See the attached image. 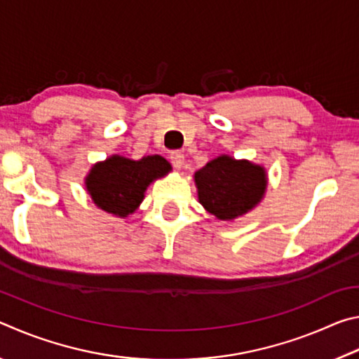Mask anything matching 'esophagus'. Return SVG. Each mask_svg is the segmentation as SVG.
I'll list each match as a JSON object with an SVG mask.
<instances>
[{
  "instance_id": "esophagus-1",
  "label": "esophagus",
  "mask_w": 359,
  "mask_h": 359,
  "mask_svg": "<svg viewBox=\"0 0 359 359\" xmlns=\"http://www.w3.org/2000/svg\"><path fill=\"white\" fill-rule=\"evenodd\" d=\"M169 160H171L174 168L180 169L182 165H184V161H185V156H184V154H182V151H172V154L169 155Z\"/></svg>"
}]
</instances>
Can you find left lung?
I'll list each match as a JSON object with an SVG mask.
<instances>
[{"mask_svg": "<svg viewBox=\"0 0 359 359\" xmlns=\"http://www.w3.org/2000/svg\"><path fill=\"white\" fill-rule=\"evenodd\" d=\"M199 203L220 220H233L259 203L266 190L264 169L222 155L194 174Z\"/></svg>", "mask_w": 359, "mask_h": 359, "instance_id": "left-lung-1", "label": "left lung"}]
</instances>
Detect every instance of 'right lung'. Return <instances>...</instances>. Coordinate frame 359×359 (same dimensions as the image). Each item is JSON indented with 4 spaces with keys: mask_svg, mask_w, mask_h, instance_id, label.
<instances>
[{
    "mask_svg": "<svg viewBox=\"0 0 359 359\" xmlns=\"http://www.w3.org/2000/svg\"><path fill=\"white\" fill-rule=\"evenodd\" d=\"M171 165L160 155L144 156L133 161L114 155L92 168L87 177V190L100 209L126 217L142 203L150 182L169 172Z\"/></svg>",
    "mask_w": 359,
    "mask_h": 359,
    "instance_id": "1",
    "label": "right lung"
}]
</instances>
